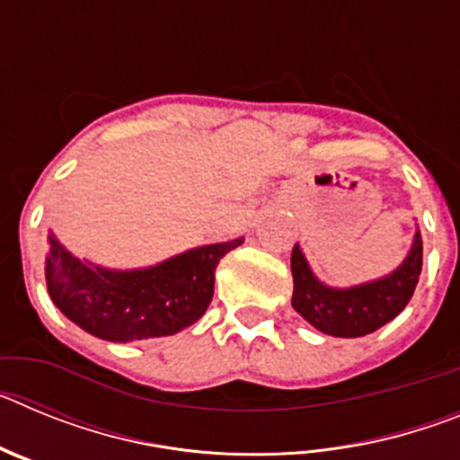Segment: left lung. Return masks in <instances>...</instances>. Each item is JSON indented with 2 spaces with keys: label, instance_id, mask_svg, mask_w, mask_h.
Wrapping results in <instances>:
<instances>
[{
  "label": "left lung",
  "instance_id": "obj_1",
  "mask_svg": "<svg viewBox=\"0 0 460 460\" xmlns=\"http://www.w3.org/2000/svg\"><path fill=\"white\" fill-rule=\"evenodd\" d=\"M290 267L295 280L292 308L323 334L357 339L385 327L412 299L421 274V234L414 230L408 255L392 274L352 288H332L323 283L313 274L299 243L292 249Z\"/></svg>",
  "mask_w": 460,
  "mask_h": 460
}]
</instances>
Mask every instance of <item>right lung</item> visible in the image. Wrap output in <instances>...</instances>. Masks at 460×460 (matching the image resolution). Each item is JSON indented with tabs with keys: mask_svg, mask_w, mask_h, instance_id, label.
Here are the masks:
<instances>
[{
	"mask_svg": "<svg viewBox=\"0 0 460 460\" xmlns=\"http://www.w3.org/2000/svg\"><path fill=\"white\" fill-rule=\"evenodd\" d=\"M46 283L55 306L96 339L131 343L172 336L205 315L214 296V271L237 249L233 242L207 243L140 270H108L73 255L48 234Z\"/></svg>",
	"mask_w": 460,
	"mask_h": 460,
	"instance_id": "1",
	"label": "right lung"
}]
</instances>
